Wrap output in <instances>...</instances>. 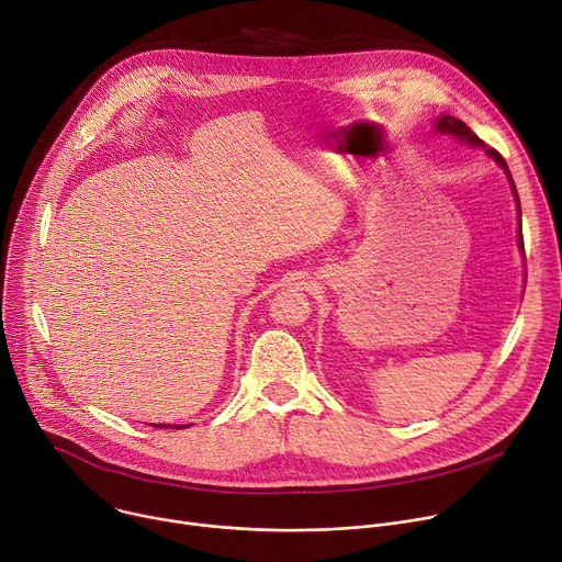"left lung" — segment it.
I'll return each instance as SVG.
<instances>
[{
	"label": "left lung",
	"mask_w": 562,
	"mask_h": 562,
	"mask_svg": "<svg viewBox=\"0 0 562 562\" xmlns=\"http://www.w3.org/2000/svg\"><path fill=\"white\" fill-rule=\"evenodd\" d=\"M435 130L439 132V134H452V136H457V138H462V140H467V143H471V145H482V140L477 138V134L464 123V121H459V119H454V116H441L437 123H435ZM488 151V157L491 159H495L504 170H506V175H508V181H512V186H514V192H516V183H514V179H512V172H508V166H506V161H504V157L499 155L497 149H486ZM516 201H518V209H520V199H518V192H516ZM520 248L525 250V239H522V231H520Z\"/></svg>",
	"instance_id": "1"
}]
</instances>
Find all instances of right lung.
Instances as JSON below:
<instances>
[{
	"mask_svg": "<svg viewBox=\"0 0 562 562\" xmlns=\"http://www.w3.org/2000/svg\"><path fill=\"white\" fill-rule=\"evenodd\" d=\"M157 428H161V426H157ZM164 428H183V426H164Z\"/></svg>",
	"mask_w": 562,
	"mask_h": 562,
	"instance_id": "1",
	"label": "right lung"
}]
</instances>
